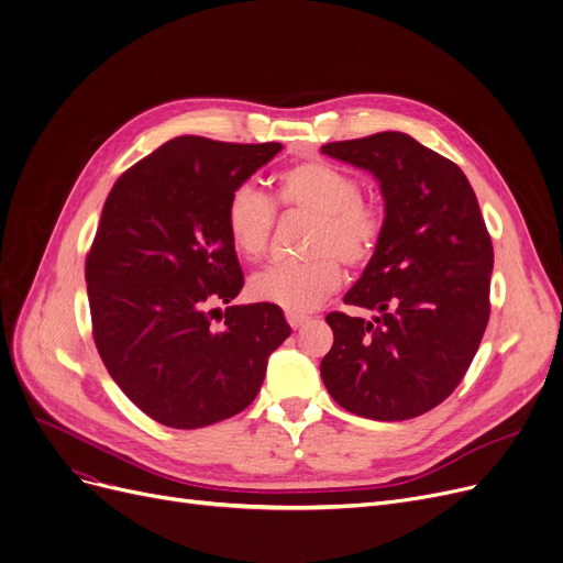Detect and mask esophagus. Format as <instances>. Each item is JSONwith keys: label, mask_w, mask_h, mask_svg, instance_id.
<instances>
[{"label": "esophagus", "mask_w": 563, "mask_h": 563, "mask_svg": "<svg viewBox=\"0 0 563 563\" xmlns=\"http://www.w3.org/2000/svg\"><path fill=\"white\" fill-rule=\"evenodd\" d=\"M308 321H310V317H306V314H294V312H287V323H289V327H291L294 331H299L301 327H306Z\"/></svg>", "instance_id": "34e87169"}]
</instances>
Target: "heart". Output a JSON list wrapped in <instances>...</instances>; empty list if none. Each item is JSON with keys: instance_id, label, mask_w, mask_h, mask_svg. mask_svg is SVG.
I'll return each instance as SVG.
<instances>
[{"instance_id": "obj_1", "label": "heart", "mask_w": 563, "mask_h": 563, "mask_svg": "<svg viewBox=\"0 0 563 563\" xmlns=\"http://www.w3.org/2000/svg\"><path fill=\"white\" fill-rule=\"evenodd\" d=\"M276 200L289 212L312 214L301 262L272 264L251 278V297L301 314L314 310L342 283V264H365L380 244L386 214L361 194L358 177L346 168L308 159L276 177ZM276 225L274 202L253 185H240L225 202V228L234 251L260 260Z\"/></svg>"}]
</instances>
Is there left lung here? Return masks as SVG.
Wrapping results in <instances>:
<instances>
[{"instance_id": "left-lung-1", "label": "left lung", "mask_w": 563, "mask_h": 563, "mask_svg": "<svg viewBox=\"0 0 563 563\" xmlns=\"http://www.w3.org/2000/svg\"><path fill=\"white\" fill-rule=\"evenodd\" d=\"M321 153L374 173L386 198L380 244L344 297L374 317L327 314L323 386L361 418H418L456 390L488 327L493 242L477 196L454 162L401 132Z\"/></svg>"}]
</instances>
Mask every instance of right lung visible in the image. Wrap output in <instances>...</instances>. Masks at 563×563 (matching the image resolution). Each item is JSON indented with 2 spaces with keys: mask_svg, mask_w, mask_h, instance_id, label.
<instances>
[{
  "mask_svg": "<svg viewBox=\"0 0 563 563\" xmlns=\"http://www.w3.org/2000/svg\"><path fill=\"white\" fill-rule=\"evenodd\" d=\"M280 151L177 136L128 168L104 200L86 255L93 340L118 388L164 427L200 429L242 412L291 333L278 306L217 308L244 287L228 196Z\"/></svg>",
  "mask_w": 563,
  "mask_h": 563,
  "instance_id": "right-lung-1",
  "label": "right lung"
}]
</instances>
